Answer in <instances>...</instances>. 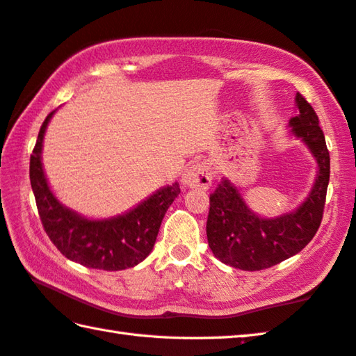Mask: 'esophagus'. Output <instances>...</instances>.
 Listing matches in <instances>:
<instances>
[{
	"label": "esophagus",
	"mask_w": 356,
	"mask_h": 356,
	"mask_svg": "<svg viewBox=\"0 0 356 356\" xmlns=\"http://www.w3.org/2000/svg\"><path fill=\"white\" fill-rule=\"evenodd\" d=\"M182 185L185 188H195V190H209L211 186V170L205 161H199V163H193L186 168L182 174Z\"/></svg>",
	"instance_id": "esophagus-1"
}]
</instances>
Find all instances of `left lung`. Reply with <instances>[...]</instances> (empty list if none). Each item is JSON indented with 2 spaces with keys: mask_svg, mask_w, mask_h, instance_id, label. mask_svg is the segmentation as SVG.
I'll return each instance as SVG.
<instances>
[{
  "mask_svg": "<svg viewBox=\"0 0 356 356\" xmlns=\"http://www.w3.org/2000/svg\"><path fill=\"white\" fill-rule=\"evenodd\" d=\"M288 134L300 140L316 160V177L305 200L293 211L261 216L245 202L241 190L227 177L210 195L207 240L219 261L243 270H261L293 257L313 240L324 213L330 180V154L318 115L300 93Z\"/></svg>",
  "mask_w": 356,
  "mask_h": 356,
  "instance_id": "1",
  "label": "left lung"
}]
</instances>
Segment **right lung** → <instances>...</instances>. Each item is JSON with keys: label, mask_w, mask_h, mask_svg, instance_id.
Returning <instances> with one entry per match:
<instances>
[{"label": "right lung", "mask_w": 356, "mask_h": 356, "mask_svg": "<svg viewBox=\"0 0 356 356\" xmlns=\"http://www.w3.org/2000/svg\"><path fill=\"white\" fill-rule=\"evenodd\" d=\"M56 112L43 121L29 165L44 232L68 260L82 266L102 270L137 266L152 252L165 213L180 193L179 184L161 186L131 210L111 218H87L70 209L51 190L42 163L44 134Z\"/></svg>", "instance_id": "add662e5"}]
</instances>
